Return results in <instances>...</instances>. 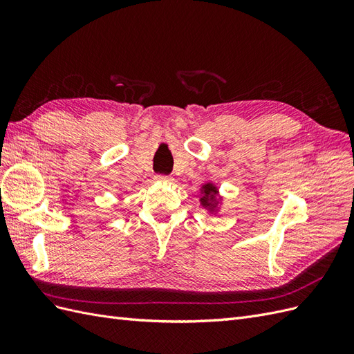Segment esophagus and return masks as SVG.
<instances>
[{
  "label": "esophagus",
  "instance_id": "obj_1",
  "mask_svg": "<svg viewBox=\"0 0 354 354\" xmlns=\"http://www.w3.org/2000/svg\"><path fill=\"white\" fill-rule=\"evenodd\" d=\"M156 180H158V181H171V180H173V178H171L169 176H164V174H158V176H156Z\"/></svg>",
  "mask_w": 354,
  "mask_h": 354
}]
</instances>
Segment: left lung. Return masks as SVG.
Instances as JSON below:
<instances>
[{
  "label": "left lung",
  "mask_w": 354,
  "mask_h": 354,
  "mask_svg": "<svg viewBox=\"0 0 354 354\" xmlns=\"http://www.w3.org/2000/svg\"><path fill=\"white\" fill-rule=\"evenodd\" d=\"M203 190H202V198H201V203L203 207H212V202H211V198H214L217 195V190H216V187H214L211 183H208V185H205L202 187Z\"/></svg>",
  "instance_id": "8db88e82"
}]
</instances>
